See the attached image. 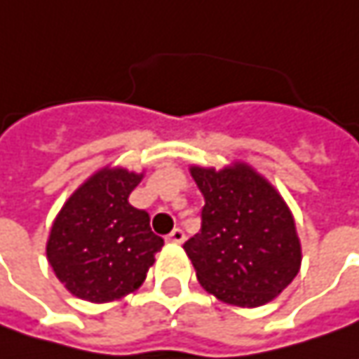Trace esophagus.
Here are the masks:
<instances>
[{"label":"esophagus","mask_w":359,"mask_h":359,"mask_svg":"<svg viewBox=\"0 0 359 359\" xmlns=\"http://www.w3.org/2000/svg\"><path fill=\"white\" fill-rule=\"evenodd\" d=\"M184 240H186V233H184V229L182 228H175L168 236V241H172V243H184Z\"/></svg>","instance_id":"34e87169"}]
</instances>
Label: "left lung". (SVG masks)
Segmentation results:
<instances>
[{"label": "left lung", "mask_w": 359, "mask_h": 359, "mask_svg": "<svg viewBox=\"0 0 359 359\" xmlns=\"http://www.w3.org/2000/svg\"><path fill=\"white\" fill-rule=\"evenodd\" d=\"M203 194L201 229L184 243L198 282L229 306L257 308L280 296L302 264L287 203L252 165H191Z\"/></svg>", "instance_id": "left-lung-1"}]
</instances>
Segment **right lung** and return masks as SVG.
I'll return each mask as SVG.
<instances>
[{
	"label": "right lung",
	"instance_id": "right-lung-1",
	"mask_svg": "<svg viewBox=\"0 0 359 359\" xmlns=\"http://www.w3.org/2000/svg\"><path fill=\"white\" fill-rule=\"evenodd\" d=\"M144 173L104 168L63 203L49 231V266L69 294L105 304L135 292L163 240L128 198Z\"/></svg>",
	"mask_w": 359,
	"mask_h": 359
}]
</instances>
